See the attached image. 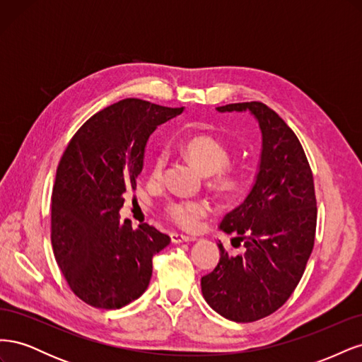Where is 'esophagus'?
Instances as JSON below:
<instances>
[{
	"instance_id": "34e87169",
	"label": "esophagus",
	"mask_w": 362,
	"mask_h": 362,
	"mask_svg": "<svg viewBox=\"0 0 362 362\" xmlns=\"http://www.w3.org/2000/svg\"><path fill=\"white\" fill-rule=\"evenodd\" d=\"M170 240H172L173 243H184V242H194L196 237L184 235V234H178V233H172L170 234Z\"/></svg>"
}]
</instances>
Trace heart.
Here are the masks:
<instances>
[{"label": "heart", "instance_id": "heart-1", "mask_svg": "<svg viewBox=\"0 0 362 362\" xmlns=\"http://www.w3.org/2000/svg\"><path fill=\"white\" fill-rule=\"evenodd\" d=\"M180 148L198 168L208 173V185L225 199H235L242 194L250 181V168L246 163H229L231 149L223 140L213 134H193L180 141ZM169 152L164 146L151 151L148 170L151 181L160 182L164 178ZM211 211L206 199L172 198L163 206L169 221L182 229L193 231L202 218Z\"/></svg>", "mask_w": 362, "mask_h": 362}]
</instances>
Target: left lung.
<instances>
[{"label":"left lung","mask_w":362,"mask_h":362,"mask_svg":"<svg viewBox=\"0 0 362 362\" xmlns=\"http://www.w3.org/2000/svg\"><path fill=\"white\" fill-rule=\"evenodd\" d=\"M249 110L262 134L259 172L242 205L228 213L221 229L235 234L228 254L222 243L216 269L202 276L208 305L225 319L249 323L270 315L288 300L314 247L317 201L310 163L299 139L258 101L216 107Z\"/></svg>","instance_id":"left-lung-1"}]
</instances>
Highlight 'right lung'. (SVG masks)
Instances as JSON below:
<instances>
[{
    "label": "right lung",
    "mask_w": 362,
    "mask_h": 362,
    "mask_svg": "<svg viewBox=\"0 0 362 362\" xmlns=\"http://www.w3.org/2000/svg\"><path fill=\"white\" fill-rule=\"evenodd\" d=\"M127 98L95 113L64 149L51 196V243L76 298L117 310L140 298L152 258L170 243L157 228L120 222L124 196L136 190L149 136L182 113Z\"/></svg>",
    "instance_id": "obj_1"
}]
</instances>
